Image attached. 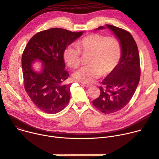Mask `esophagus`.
Listing matches in <instances>:
<instances>
[{"mask_svg": "<svg viewBox=\"0 0 159 159\" xmlns=\"http://www.w3.org/2000/svg\"><path fill=\"white\" fill-rule=\"evenodd\" d=\"M82 85L85 87H90V86H92V84H88V83H82Z\"/></svg>", "mask_w": 159, "mask_h": 159, "instance_id": "1", "label": "esophagus"}]
</instances>
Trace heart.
I'll return each mask as SVG.
<instances>
[{
  "mask_svg": "<svg viewBox=\"0 0 159 159\" xmlns=\"http://www.w3.org/2000/svg\"><path fill=\"white\" fill-rule=\"evenodd\" d=\"M78 48L75 45L67 46L63 53L64 60L71 68L78 67L81 62V50L90 52L89 65L81 67L72 75L75 80L90 83L103 73L106 75L117 67L121 55L119 41L115 38H107L97 34L89 35L80 40Z\"/></svg>",
  "mask_w": 159,
  "mask_h": 159,
  "instance_id": "obj_1",
  "label": "heart"
}]
</instances>
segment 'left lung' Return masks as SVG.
<instances>
[{"label": "left lung", "mask_w": 159, "mask_h": 159, "mask_svg": "<svg viewBox=\"0 0 159 159\" xmlns=\"http://www.w3.org/2000/svg\"><path fill=\"white\" fill-rule=\"evenodd\" d=\"M109 29L119 41L121 55L116 69L103 80L104 88L93 101V106L104 113L118 111L130 101L140 79V62L135 40L127 31L111 25L101 26L95 30Z\"/></svg>", "instance_id": "1"}]
</instances>
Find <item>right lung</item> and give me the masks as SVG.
<instances>
[{
    "label": "right lung",
    "instance_id": "add662e5",
    "mask_svg": "<svg viewBox=\"0 0 159 159\" xmlns=\"http://www.w3.org/2000/svg\"><path fill=\"white\" fill-rule=\"evenodd\" d=\"M83 34L60 28L43 30L35 34L24 50L21 67L25 89L33 103L45 113H57L69 103L71 84L65 83L69 74L65 70L63 53ZM37 60L42 62L39 71L33 67Z\"/></svg>",
    "mask_w": 159,
    "mask_h": 159
}]
</instances>
